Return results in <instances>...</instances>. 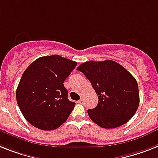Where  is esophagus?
<instances>
[{
    "instance_id": "esophagus-1",
    "label": "esophagus",
    "mask_w": 158,
    "mask_h": 158,
    "mask_svg": "<svg viewBox=\"0 0 158 158\" xmlns=\"http://www.w3.org/2000/svg\"><path fill=\"white\" fill-rule=\"evenodd\" d=\"M77 102L78 103H82V102H83V99H82V98H81L80 100H78Z\"/></svg>"
}]
</instances>
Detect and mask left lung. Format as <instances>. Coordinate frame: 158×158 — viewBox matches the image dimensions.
Masks as SVG:
<instances>
[{"instance_id": "8db88e82", "label": "left lung", "mask_w": 158, "mask_h": 158, "mask_svg": "<svg viewBox=\"0 0 158 158\" xmlns=\"http://www.w3.org/2000/svg\"><path fill=\"white\" fill-rule=\"evenodd\" d=\"M90 81L98 103L88 110L91 120L103 128H114L128 122L140 103L137 81L115 61H87L77 69Z\"/></svg>"}]
</instances>
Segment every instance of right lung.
I'll use <instances>...</instances> for the list:
<instances>
[{
	"label": "right lung",
	"instance_id": "right-lung-1",
	"mask_svg": "<svg viewBox=\"0 0 158 158\" xmlns=\"http://www.w3.org/2000/svg\"><path fill=\"white\" fill-rule=\"evenodd\" d=\"M77 64L53 55L38 58L25 70L16 90L17 102L34 127L50 131L67 120L76 103L68 98L64 82Z\"/></svg>",
	"mask_w": 158,
	"mask_h": 158
}]
</instances>
